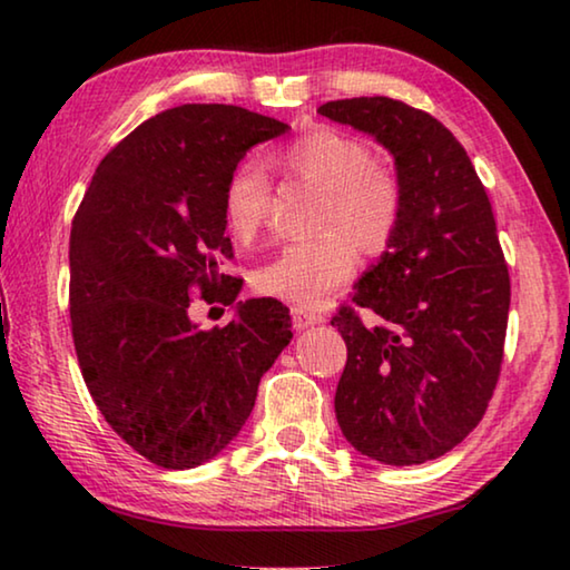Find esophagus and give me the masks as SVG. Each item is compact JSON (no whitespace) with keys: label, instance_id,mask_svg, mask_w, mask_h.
Returning a JSON list of instances; mask_svg holds the SVG:
<instances>
[{"label":"esophagus","instance_id":"1","mask_svg":"<svg viewBox=\"0 0 570 570\" xmlns=\"http://www.w3.org/2000/svg\"><path fill=\"white\" fill-rule=\"evenodd\" d=\"M292 316H294V326L298 332H304V330H308V326H316L324 322V314L312 312V308H302V306H294Z\"/></svg>","mask_w":570,"mask_h":570}]
</instances>
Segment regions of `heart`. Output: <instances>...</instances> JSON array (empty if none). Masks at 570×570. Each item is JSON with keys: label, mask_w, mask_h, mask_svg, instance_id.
Segmentation results:
<instances>
[{"label": "heart", "mask_w": 570, "mask_h": 570, "mask_svg": "<svg viewBox=\"0 0 570 570\" xmlns=\"http://www.w3.org/2000/svg\"><path fill=\"white\" fill-rule=\"evenodd\" d=\"M284 166L322 190L316 230L322 236L278 248L256 268L254 286L266 296L316 306L352 276L354 247L374 254L390 244L402 214V188L377 168L362 142L334 130H316L282 153ZM272 186L262 163L244 160L224 188V216L238 238H254L268 216Z\"/></svg>", "instance_id": "1"}]
</instances>
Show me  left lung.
I'll return each instance as SVG.
<instances>
[{"instance_id": "8db88e82", "label": "left lung", "mask_w": 570, "mask_h": 570, "mask_svg": "<svg viewBox=\"0 0 570 570\" xmlns=\"http://www.w3.org/2000/svg\"><path fill=\"white\" fill-rule=\"evenodd\" d=\"M324 118L372 135L394 158L402 214L387 250L342 306L346 342L336 422L362 455L420 465L478 428L498 384L510 276L493 206L455 135L392 98L322 105Z\"/></svg>"}]
</instances>
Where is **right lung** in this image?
<instances>
[{"mask_svg":"<svg viewBox=\"0 0 570 570\" xmlns=\"http://www.w3.org/2000/svg\"><path fill=\"white\" fill-rule=\"evenodd\" d=\"M288 130L236 105H180L100 160L70 230L77 362L110 428L168 470L208 462L244 428L258 382L292 342L276 298L236 304L224 330L190 322V296L234 304L224 188L240 158Z\"/></svg>","mask_w":570,"mask_h":570,"instance_id":"add662e5","label":"right lung"}]
</instances>
